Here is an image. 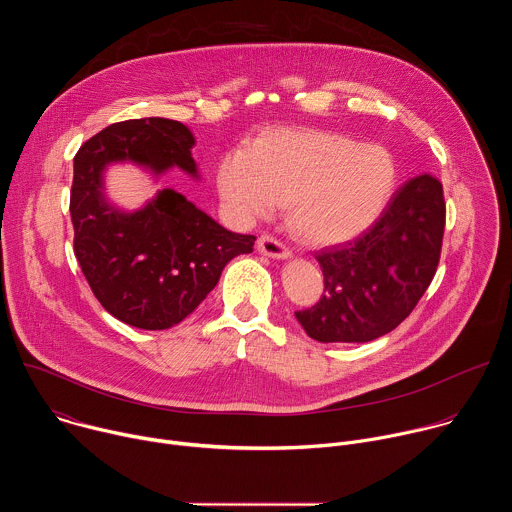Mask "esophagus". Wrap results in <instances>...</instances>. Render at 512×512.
Here are the masks:
<instances>
[{
    "label": "esophagus",
    "instance_id": "34e87169",
    "mask_svg": "<svg viewBox=\"0 0 512 512\" xmlns=\"http://www.w3.org/2000/svg\"><path fill=\"white\" fill-rule=\"evenodd\" d=\"M257 249H259V253L275 257V259H287L291 255L289 247L285 243H281L279 239H275L273 235H269V233H265L257 239Z\"/></svg>",
    "mask_w": 512,
    "mask_h": 512
}]
</instances>
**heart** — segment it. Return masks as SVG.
Segmentation results:
<instances>
[{"label":"heart","mask_w":512,"mask_h":512,"mask_svg":"<svg viewBox=\"0 0 512 512\" xmlns=\"http://www.w3.org/2000/svg\"><path fill=\"white\" fill-rule=\"evenodd\" d=\"M397 164L379 143L326 129H273L225 154L216 184L237 221L271 214L287 198L289 225L314 245L367 231L393 194Z\"/></svg>","instance_id":"obj_1"}]
</instances>
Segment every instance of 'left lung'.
Wrapping results in <instances>:
<instances>
[{
    "instance_id": "left-lung-1",
    "label": "left lung",
    "mask_w": 512,
    "mask_h": 512,
    "mask_svg": "<svg viewBox=\"0 0 512 512\" xmlns=\"http://www.w3.org/2000/svg\"><path fill=\"white\" fill-rule=\"evenodd\" d=\"M446 229L444 186L423 172L407 180L354 241L316 253L324 296L296 318L318 342H369L395 330L429 287Z\"/></svg>"
}]
</instances>
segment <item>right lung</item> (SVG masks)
<instances>
[{
  "instance_id": "add662e5",
  "label": "right lung",
  "mask_w": 512,
  "mask_h": 512,
  "mask_svg": "<svg viewBox=\"0 0 512 512\" xmlns=\"http://www.w3.org/2000/svg\"><path fill=\"white\" fill-rule=\"evenodd\" d=\"M192 145L180 121L148 117L105 127L75 156L70 218L77 261L101 306L135 328L180 324L210 294L225 265L255 245L253 235L227 231L174 190H162L131 214L103 200L105 164L133 160L156 172L178 166L196 174Z\"/></svg>"
}]
</instances>
